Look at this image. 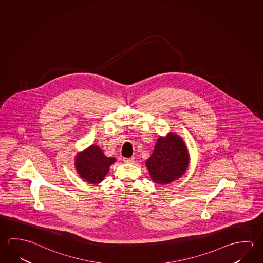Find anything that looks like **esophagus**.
Returning <instances> with one entry per match:
<instances>
[{
	"instance_id": "esophagus-1",
	"label": "esophagus",
	"mask_w": 263,
	"mask_h": 263,
	"mask_svg": "<svg viewBox=\"0 0 263 263\" xmlns=\"http://www.w3.org/2000/svg\"><path fill=\"white\" fill-rule=\"evenodd\" d=\"M134 161H135V158H134V157H131V158H125V159H124V162H125V163H133Z\"/></svg>"
}]
</instances>
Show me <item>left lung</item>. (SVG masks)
<instances>
[{"label": "left lung", "mask_w": 263, "mask_h": 263, "mask_svg": "<svg viewBox=\"0 0 263 263\" xmlns=\"http://www.w3.org/2000/svg\"><path fill=\"white\" fill-rule=\"evenodd\" d=\"M189 163V154L184 140L170 132L166 137L158 138L146 166L153 182L167 184L184 175Z\"/></svg>", "instance_id": "obj_1"}]
</instances>
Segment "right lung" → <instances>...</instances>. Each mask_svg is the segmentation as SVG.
I'll list each match as a JSON object with an SVG mask.
<instances>
[{"mask_svg": "<svg viewBox=\"0 0 263 263\" xmlns=\"http://www.w3.org/2000/svg\"><path fill=\"white\" fill-rule=\"evenodd\" d=\"M116 158L106 157L97 145H91L77 154L74 166L80 177L90 184H99L108 174Z\"/></svg>", "mask_w": 263, "mask_h": 263, "instance_id": "right-lung-1", "label": "right lung"}]
</instances>
